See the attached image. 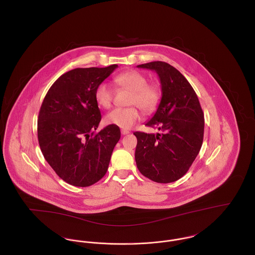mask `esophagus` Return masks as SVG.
<instances>
[{
    "label": "esophagus",
    "mask_w": 255,
    "mask_h": 255,
    "mask_svg": "<svg viewBox=\"0 0 255 255\" xmlns=\"http://www.w3.org/2000/svg\"><path fill=\"white\" fill-rule=\"evenodd\" d=\"M121 132H122L123 135H126V134H128V133H129V130H128V129H122Z\"/></svg>",
    "instance_id": "esophagus-1"
}]
</instances>
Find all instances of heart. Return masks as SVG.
<instances>
[{
  "label": "heart",
  "instance_id": "1",
  "mask_svg": "<svg viewBox=\"0 0 255 255\" xmlns=\"http://www.w3.org/2000/svg\"><path fill=\"white\" fill-rule=\"evenodd\" d=\"M114 83L118 88H124L131 92L128 108H117L106 116L107 124L129 129L141 118L140 107L145 113H151L158 107L161 99V91L158 85L148 83L145 75L138 71L129 70L118 73L114 77ZM94 97L97 105L103 109H109L113 104L114 89L112 86L101 82L95 89Z\"/></svg>",
  "mask_w": 255,
  "mask_h": 255
}]
</instances>
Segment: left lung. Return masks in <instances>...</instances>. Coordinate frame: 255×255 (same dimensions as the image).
<instances>
[{
	"label": "left lung",
	"mask_w": 255,
	"mask_h": 255,
	"mask_svg": "<svg viewBox=\"0 0 255 255\" xmlns=\"http://www.w3.org/2000/svg\"><path fill=\"white\" fill-rule=\"evenodd\" d=\"M159 75L162 98L155 115L146 123L163 133L135 131V162L139 172L160 183L178 181L186 174L203 142L204 115L187 79L165 62L137 66Z\"/></svg>",
	"instance_id": "left-lung-1"
}]
</instances>
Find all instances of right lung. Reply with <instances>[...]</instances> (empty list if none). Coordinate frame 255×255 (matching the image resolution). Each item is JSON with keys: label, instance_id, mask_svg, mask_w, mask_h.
Returning <instances> with one entry per match:
<instances>
[{"label": "right lung", "instance_id": "obj_1", "mask_svg": "<svg viewBox=\"0 0 255 255\" xmlns=\"http://www.w3.org/2000/svg\"><path fill=\"white\" fill-rule=\"evenodd\" d=\"M118 65L77 68L61 75L48 90L37 122L40 149L48 164L65 182L85 187L107 173L119 127L95 132L101 112L94 92Z\"/></svg>", "mask_w": 255, "mask_h": 255}]
</instances>
